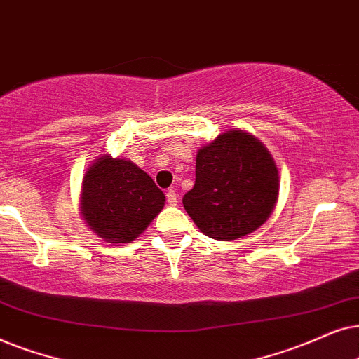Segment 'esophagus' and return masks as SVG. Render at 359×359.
<instances>
[{"label":"esophagus","instance_id":"obj_1","mask_svg":"<svg viewBox=\"0 0 359 359\" xmlns=\"http://www.w3.org/2000/svg\"><path fill=\"white\" fill-rule=\"evenodd\" d=\"M165 197H167V203H169V205H177V200H179V195H177V192H175L174 189L167 190Z\"/></svg>","mask_w":359,"mask_h":359}]
</instances>
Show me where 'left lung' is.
<instances>
[{
	"label": "left lung",
	"instance_id": "1",
	"mask_svg": "<svg viewBox=\"0 0 359 359\" xmlns=\"http://www.w3.org/2000/svg\"><path fill=\"white\" fill-rule=\"evenodd\" d=\"M279 174L256 137L226 131L197 154L195 185L182 203L200 231L213 240H236L269 218Z\"/></svg>",
	"mask_w": 359,
	"mask_h": 359
}]
</instances>
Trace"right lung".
Returning a JSON list of instances; mask_svg holds the SVG:
<instances>
[{
  "instance_id": "1",
  "label": "right lung",
  "mask_w": 359,
  "mask_h": 359,
  "mask_svg": "<svg viewBox=\"0 0 359 359\" xmlns=\"http://www.w3.org/2000/svg\"><path fill=\"white\" fill-rule=\"evenodd\" d=\"M154 180L126 159L104 156L90 167L82 187L87 224L111 243H131L164 207Z\"/></svg>"
}]
</instances>
